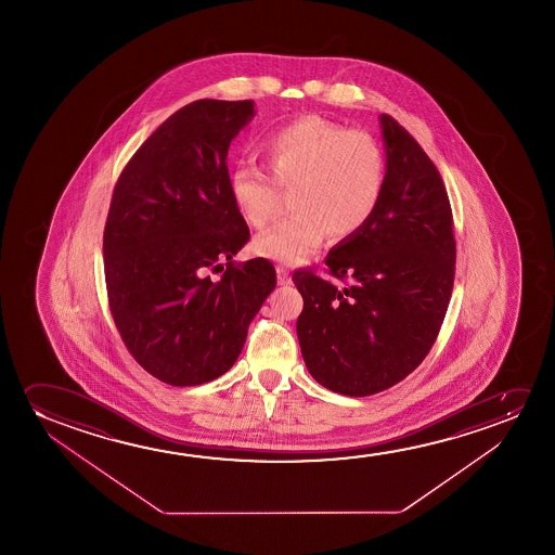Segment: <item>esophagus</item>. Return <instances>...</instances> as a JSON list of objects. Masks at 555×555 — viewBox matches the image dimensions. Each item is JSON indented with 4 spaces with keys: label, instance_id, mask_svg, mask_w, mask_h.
Returning a JSON list of instances; mask_svg holds the SVG:
<instances>
[{
    "label": "esophagus",
    "instance_id": "esophagus-1",
    "mask_svg": "<svg viewBox=\"0 0 555 555\" xmlns=\"http://www.w3.org/2000/svg\"><path fill=\"white\" fill-rule=\"evenodd\" d=\"M276 276H279V284H281V286L292 284V276H289V271L286 267H276Z\"/></svg>",
    "mask_w": 555,
    "mask_h": 555
}]
</instances>
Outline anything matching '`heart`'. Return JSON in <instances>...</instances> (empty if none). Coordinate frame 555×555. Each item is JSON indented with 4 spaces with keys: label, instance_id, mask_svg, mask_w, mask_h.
I'll list each match as a JSON object with an SVG mask.
<instances>
[{
    "label": "heart",
    "instance_id": "obj_1",
    "mask_svg": "<svg viewBox=\"0 0 555 555\" xmlns=\"http://www.w3.org/2000/svg\"><path fill=\"white\" fill-rule=\"evenodd\" d=\"M261 153L274 183L292 188L294 210L254 241L261 258L297 263L319 248L327 231L337 238L357 235L383 198L387 157L379 140L364 130L307 115L263 138ZM272 181L251 165L229 172V197L251 228H263L276 212Z\"/></svg>",
    "mask_w": 555,
    "mask_h": 555
}]
</instances>
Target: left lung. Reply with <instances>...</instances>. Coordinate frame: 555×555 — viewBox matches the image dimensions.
Masks as SVG:
<instances>
[{
	"instance_id": "obj_1",
	"label": "left lung",
	"mask_w": 555,
	"mask_h": 555,
	"mask_svg": "<svg viewBox=\"0 0 555 555\" xmlns=\"http://www.w3.org/2000/svg\"><path fill=\"white\" fill-rule=\"evenodd\" d=\"M387 183L357 235L327 251L343 286L294 273L304 311L297 339L314 380L337 395L370 396L405 379L440 332L455 279V236L438 168L390 115L379 117Z\"/></svg>"
}]
</instances>
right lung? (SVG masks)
I'll use <instances>...</instances> for the list:
<instances>
[{"instance_id": "1", "label": "right lung", "mask_w": 555, "mask_h": 555, "mask_svg": "<svg viewBox=\"0 0 555 555\" xmlns=\"http://www.w3.org/2000/svg\"><path fill=\"white\" fill-rule=\"evenodd\" d=\"M254 115L251 100L191 102L115 185L104 229L109 309L138 364L172 387L229 372L276 286L271 261H231L250 231L229 197L225 159Z\"/></svg>"}]
</instances>
